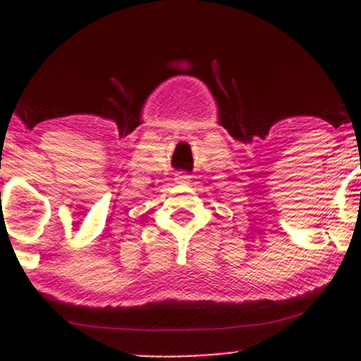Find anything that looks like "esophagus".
<instances>
[{
  "label": "esophagus",
  "instance_id": "1",
  "mask_svg": "<svg viewBox=\"0 0 361 361\" xmlns=\"http://www.w3.org/2000/svg\"><path fill=\"white\" fill-rule=\"evenodd\" d=\"M175 180H178V181H190V175H186V173H178Z\"/></svg>",
  "mask_w": 361,
  "mask_h": 361
}]
</instances>
